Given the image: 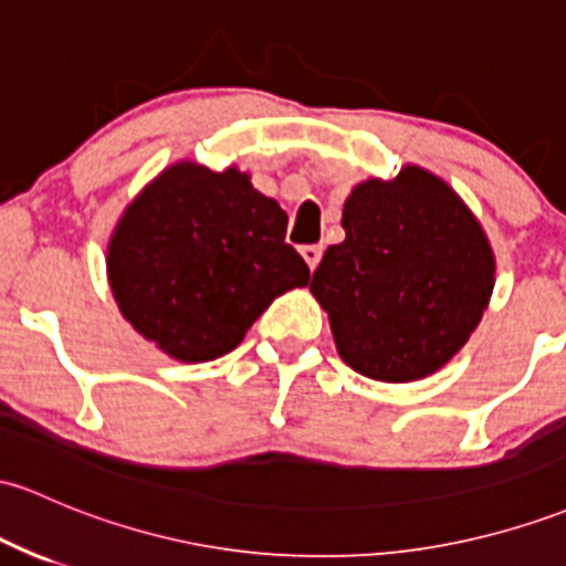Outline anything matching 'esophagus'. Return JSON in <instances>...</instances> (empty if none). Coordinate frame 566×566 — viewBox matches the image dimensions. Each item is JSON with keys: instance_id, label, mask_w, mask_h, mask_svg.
<instances>
[{"instance_id": "esophagus-1", "label": "esophagus", "mask_w": 566, "mask_h": 566, "mask_svg": "<svg viewBox=\"0 0 566 566\" xmlns=\"http://www.w3.org/2000/svg\"><path fill=\"white\" fill-rule=\"evenodd\" d=\"M301 254H303V260H306L308 263V269H316V265H319V260H322V247L319 244H306V247H301Z\"/></svg>"}]
</instances>
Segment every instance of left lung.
<instances>
[{
	"instance_id": "8db88e82",
	"label": "left lung",
	"mask_w": 566,
	"mask_h": 566,
	"mask_svg": "<svg viewBox=\"0 0 566 566\" xmlns=\"http://www.w3.org/2000/svg\"><path fill=\"white\" fill-rule=\"evenodd\" d=\"M312 293L331 314L338 354L376 381L434 374L462 349L494 287V254L443 179L408 169L357 185Z\"/></svg>"
}]
</instances>
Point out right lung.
I'll return each instance as SVG.
<instances>
[{
    "mask_svg": "<svg viewBox=\"0 0 566 566\" xmlns=\"http://www.w3.org/2000/svg\"><path fill=\"white\" fill-rule=\"evenodd\" d=\"M284 235V209L247 174L177 164L112 235V293L166 354L207 363L235 349L273 297L308 284L312 271Z\"/></svg>",
    "mask_w": 566,
    "mask_h": 566,
    "instance_id": "1",
    "label": "right lung"
}]
</instances>
